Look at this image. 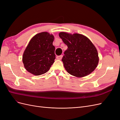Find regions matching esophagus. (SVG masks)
Listing matches in <instances>:
<instances>
[{
	"label": "esophagus",
	"instance_id": "esophagus-1",
	"mask_svg": "<svg viewBox=\"0 0 120 120\" xmlns=\"http://www.w3.org/2000/svg\"><path fill=\"white\" fill-rule=\"evenodd\" d=\"M62 57H63V56H58L56 57L57 59V60H61V59H62Z\"/></svg>",
	"mask_w": 120,
	"mask_h": 120
}]
</instances>
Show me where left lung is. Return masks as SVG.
<instances>
[{
    "mask_svg": "<svg viewBox=\"0 0 120 120\" xmlns=\"http://www.w3.org/2000/svg\"><path fill=\"white\" fill-rule=\"evenodd\" d=\"M59 37L68 46L62 61L68 73L77 78L91 74L97 67L99 57L95 46L86 36L60 32Z\"/></svg>",
    "mask_w": 120,
    "mask_h": 120,
    "instance_id": "1",
    "label": "left lung"
}]
</instances>
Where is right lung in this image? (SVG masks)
Listing matches in <instances>:
<instances>
[{
	"label": "right lung",
	"mask_w": 120,
	"mask_h": 120,
	"mask_svg": "<svg viewBox=\"0 0 120 120\" xmlns=\"http://www.w3.org/2000/svg\"><path fill=\"white\" fill-rule=\"evenodd\" d=\"M54 36L48 32L35 34L30 40L22 56V62L27 71L39 75L48 71L54 62Z\"/></svg>",
	"instance_id": "1"
}]
</instances>
